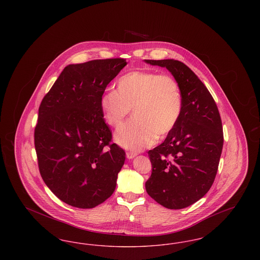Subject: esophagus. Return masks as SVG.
Listing matches in <instances>:
<instances>
[{
    "label": "esophagus",
    "instance_id": "1",
    "mask_svg": "<svg viewBox=\"0 0 260 260\" xmlns=\"http://www.w3.org/2000/svg\"><path fill=\"white\" fill-rule=\"evenodd\" d=\"M125 155H126V158L127 159H134L135 157L136 156V153H135V152H131V151H127L126 153H125Z\"/></svg>",
    "mask_w": 260,
    "mask_h": 260
}]
</instances>
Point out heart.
Returning a JSON list of instances; mask_svg holds the SVG:
<instances>
[{"instance_id": "1", "label": "heart", "mask_w": 260, "mask_h": 260, "mask_svg": "<svg viewBox=\"0 0 260 260\" xmlns=\"http://www.w3.org/2000/svg\"><path fill=\"white\" fill-rule=\"evenodd\" d=\"M182 95L173 76L151 71H133L122 76L116 90H108L100 99L105 121L118 127L133 109L134 119L116 134L119 145L140 151L159 137L171 134L182 113Z\"/></svg>"}]
</instances>
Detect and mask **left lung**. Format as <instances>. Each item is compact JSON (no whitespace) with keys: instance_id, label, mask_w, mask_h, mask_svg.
I'll use <instances>...</instances> for the list:
<instances>
[{"instance_id":"1","label":"left lung","mask_w":260,"mask_h":260,"mask_svg":"<svg viewBox=\"0 0 260 260\" xmlns=\"http://www.w3.org/2000/svg\"><path fill=\"white\" fill-rule=\"evenodd\" d=\"M144 61L166 67L172 73L183 102L173 132L148 152L152 173L145 188L162 207L184 209L203 198L214 181L222 152L221 118L208 88L184 63L174 59Z\"/></svg>"}]
</instances>
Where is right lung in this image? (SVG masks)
I'll use <instances>...</instances> for the list:
<instances>
[{
    "label": "right lung",
    "instance_id": "right-lung-1",
    "mask_svg": "<svg viewBox=\"0 0 260 260\" xmlns=\"http://www.w3.org/2000/svg\"><path fill=\"white\" fill-rule=\"evenodd\" d=\"M124 58L66 66L39 107L35 149L41 176L62 202L92 209L115 191L125 153L110 143L100 99Z\"/></svg>",
    "mask_w": 260,
    "mask_h": 260
}]
</instances>
